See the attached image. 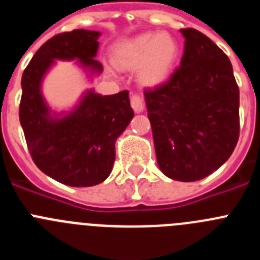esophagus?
<instances>
[{
    "mask_svg": "<svg viewBox=\"0 0 260 260\" xmlns=\"http://www.w3.org/2000/svg\"><path fill=\"white\" fill-rule=\"evenodd\" d=\"M130 104H132V108L137 112V113H142L144 110V104L143 100L141 99V96L133 95L132 99H130Z\"/></svg>",
    "mask_w": 260,
    "mask_h": 260,
    "instance_id": "1",
    "label": "esophagus"
}]
</instances>
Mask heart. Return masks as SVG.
I'll return each instance as SVG.
<instances>
[{"instance_id":"heart-1","label":"heart","mask_w":260,"mask_h":260,"mask_svg":"<svg viewBox=\"0 0 260 260\" xmlns=\"http://www.w3.org/2000/svg\"><path fill=\"white\" fill-rule=\"evenodd\" d=\"M180 56V44L168 32H144L117 44L113 63L119 70H137L142 87L155 88L169 79Z\"/></svg>"}]
</instances>
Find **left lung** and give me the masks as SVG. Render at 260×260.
Listing matches in <instances>:
<instances>
[{"mask_svg": "<svg viewBox=\"0 0 260 260\" xmlns=\"http://www.w3.org/2000/svg\"><path fill=\"white\" fill-rule=\"evenodd\" d=\"M180 68L167 83L144 91L158 168L182 182L219 169L240 134V91L228 56L194 28H183Z\"/></svg>", "mask_w": 260, "mask_h": 260, "instance_id": "8db88e82", "label": "left lung"}]
</instances>
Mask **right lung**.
<instances>
[{
    "label": "right lung",
    "instance_id": "1",
    "mask_svg": "<svg viewBox=\"0 0 260 260\" xmlns=\"http://www.w3.org/2000/svg\"><path fill=\"white\" fill-rule=\"evenodd\" d=\"M99 31L74 29L39 48L22 75L19 121L36 167L53 180L74 187L102 183L112 172L117 138L134 117L127 91L103 96L87 89L69 112H54L41 84L56 61H77L88 77L103 65L95 59Z\"/></svg>",
    "mask_w": 260,
    "mask_h": 260
}]
</instances>
